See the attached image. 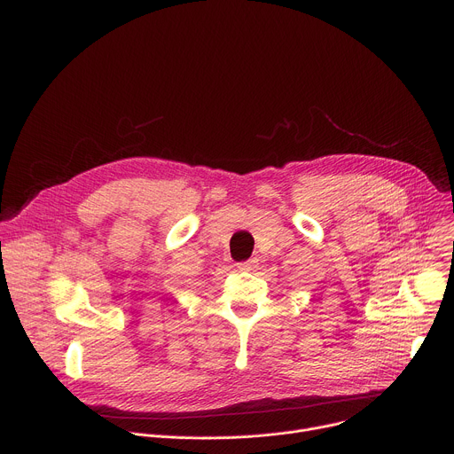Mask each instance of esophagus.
Here are the masks:
<instances>
[{"instance_id":"1","label":"esophagus","mask_w":454,"mask_h":454,"mask_svg":"<svg viewBox=\"0 0 454 454\" xmlns=\"http://www.w3.org/2000/svg\"><path fill=\"white\" fill-rule=\"evenodd\" d=\"M256 258H249V261H246V262H240V264H237V268L240 270V271H249V270H253L254 266H256Z\"/></svg>"}]
</instances>
